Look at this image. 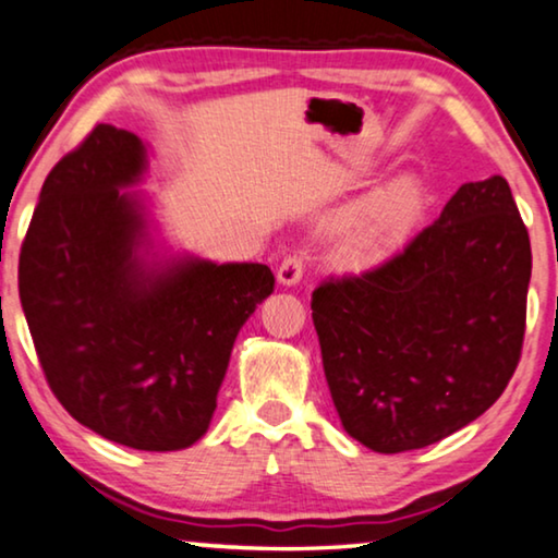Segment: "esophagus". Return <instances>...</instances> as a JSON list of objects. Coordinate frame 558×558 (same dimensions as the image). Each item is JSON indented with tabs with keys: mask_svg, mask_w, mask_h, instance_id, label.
Segmentation results:
<instances>
[{
	"mask_svg": "<svg viewBox=\"0 0 558 558\" xmlns=\"http://www.w3.org/2000/svg\"><path fill=\"white\" fill-rule=\"evenodd\" d=\"M302 274H304V259L302 256H287L284 262L279 264V269H277V281L281 287H296L299 284V279H302Z\"/></svg>",
	"mask_w": 558,
	"mask_h": 558,
	"instance_id": "1",
	"label": "esophagus"
}]
</instances>
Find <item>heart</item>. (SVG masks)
Returning <instances> with one entry per match:
<instances>
[{
  "label": "heart",
  "mask_w": 558,
  "mask_h": 558,
  "mask_svg": "<svg viewBox=\"0 0 558 558\" xmlns=\"http://www.w3.org/2000/svg\"><path fill=\"white\" fill-rule=\"evenodd\" d=\"M427 189L423 175L402 171L354 201L332 229V256L347 269H369L405 246L423 221Z\"/></svg>",
  "instance_id": "obj_1"
}]
</instances>
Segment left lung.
<instances>
[{"instance_id":"obj_1","label":"left lung","mask_w":558,"mask_h":558,"mask_svg":"<svg viewBox=\"0 0 558 558\" xmlns=\"http://www.w3.org/2000/svg\"><path fill=\"white\" fill-rule=\"evenodd\" d=\"M531 241L504 175L463 183L375 271L312 292L342 427L375 453L433 446L500 398L521 357Z\"/></svg>"}]
</instances>
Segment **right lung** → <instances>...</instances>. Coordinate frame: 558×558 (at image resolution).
<instances>
[{
    "mask_svg": "<svg viewBox=\"0 0 558 558\" xmlns=\"http://www.w3.org/2000/svg\"><path fill=\"white\" fill-rule=\"evenodd\" d=\"M150 145L100 123L39 191L20 299L62 408L120 446L191 448L239 329L274 292L266 264L175 252L153 214Z\"/></svg>",
    "mask_w": 558,
    "mask_h": 558,
    "instance_id": "obj_1",
    "label": "right lung"
}]
</instances>
